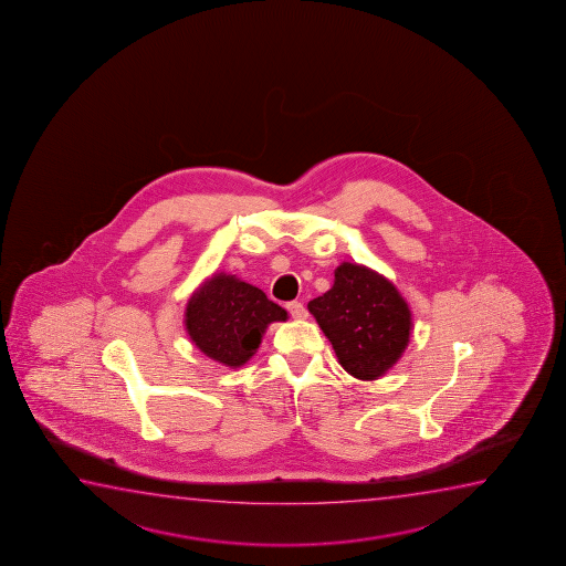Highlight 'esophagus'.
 <instances>
[{"label":"esophagus","mask_w":566,"mask_h":566,"mask_svg":"<svg viewBox=\"0 0 566 566\" xmlns=\"http://www.w3.org/2000/svg\"><path fill=\"white\" fill-rule=\"evenodd\" d=\"M287 311H290V315L294 318H305L307 317V310L303 307L302 302H290L286 305Z\"/></svg>","instance_id":"esophagus-1"}]
</instances>
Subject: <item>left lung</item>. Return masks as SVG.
<instances>
[{
  "label": "left lung",
  "instance_id": "1",
  "mask_svg": "<svg viewBox=\"0 0 566 566\" xmlns=\"http://www.w3.org/2000/svg\"><path fill=\"white\" fill-rule=\"evenodd\" d=\"M333 344L338 364L356 379L382 377L410 342L411 311L390 280L364 264L342 263L326 294L307 303Z\"/></svg>",
  "mask_w": 566,
  "mask_h": 566
}]
</instances>
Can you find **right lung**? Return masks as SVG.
Segmentation results:
<instances>
[{
	"instance_id": "1",
	"label": "right lung",
	"mask_w": 566,
	"mask_h": 566,
	"mask_svg": "<svg viewBox=\"0 0 566 566\" xmlns=\"http://www.w3.org/2000/svg\"><path fill=\"white\" fill-rule=\"evenodd\" d=\"M286 318L263 290L217 272L189 297L186 331L205 356L235 369L255 354L266 326Z\"/></svg>"
}]
</instances>
